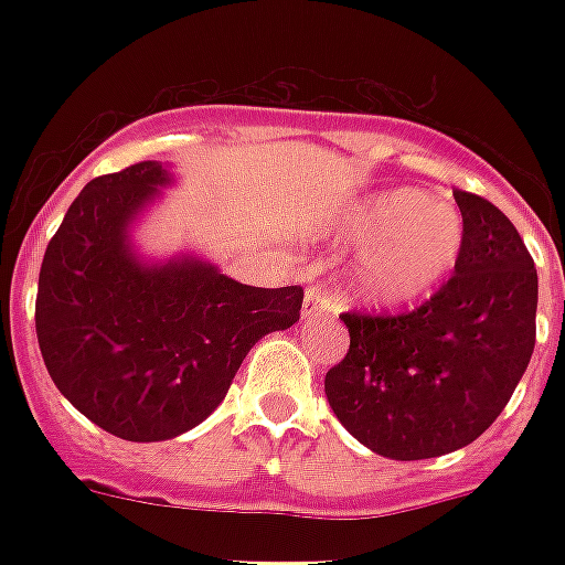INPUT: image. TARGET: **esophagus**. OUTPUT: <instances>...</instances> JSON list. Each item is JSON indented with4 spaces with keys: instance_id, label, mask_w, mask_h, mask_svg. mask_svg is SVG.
I'll list each match as a JSON object with an SVG mask.
<instances>
[{
    "instance_id": "esophagus-1",
    "label": "esophagus",
    "mask_w": 565,
    "mask_h": 565,
    "mask_svg": "<svg viewBox=\"0 0 565 565\" xmlns=\"http://www.w3.org/2000/svg\"><path fill=\"white\" fill-rule=\"evenodd\" d=\"M331 308H334V305L328 299V292L322 290V287H310V290L305 292V301H301V319L310 322V319L326 317Z\"/></svg>"
}]
</instances>
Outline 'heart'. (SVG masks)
Listing matches in <instances>:
<instances>
[{
  "instance_id": "1",
  "label": "heart",
  "mask_w": 565,
  "mask_h": 565,
  "mask_svg": "<svg viewBox=\"0 0 565 565\" xmlns=\"http://www.w3.org/2000/svg\"><path fill=\"white\" fill-rule=\"evenodd\" d=\"M340 234L361 246L352 273L354 299L375 310L416 305L451 278L466 248L463 216L430 202L419 188L363 195L343 213Z\"/></svg>"
}]
</instances>
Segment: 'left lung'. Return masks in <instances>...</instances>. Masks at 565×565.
Here are the masks:
<instances>
[{
  "label": "left lung",
  "mask_w": 565,
  "mask_h": 565,
  "mask_svg": "<svg viewBox=\"0 0 565 565\" xmlns=\"http://www.w3.org/2000/svg\"><path fill=\"white\" fill-rule=\"evenodd\" d=\"M466 248L437 296L402 317L343 313L349 354L326 375L331 411L390 460L469 446L499 419L536 343V269L513 222L455 190Z\"/></svg>",
  "instance_id": "left-lung-1"
}]
</instances>
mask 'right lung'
Returning <instances> with one entry per match:
<instances>
[{"instance_id": "right-lung-1", "label": "right lung", "mask_w": 565, "mask_h": 565, "mask_svg": "<svg viewBox=\"0 0 565 565\" xmlns=\"http://www.w3.org/2000/svg\"><path fill=\"white\" fill-rule=\"evenodd\" d=\"M175 184L143 161L93 179L49 239L38 343L66 402L128 443L188 434L260 337L299 322L301 287H248L193 252L146 257L135 225Z\"/></svg>"}]
</instances>
